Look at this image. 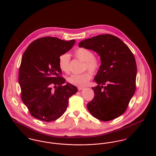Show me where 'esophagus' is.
I'll return each mask as SVG.
<instances>
[{"label":"esophagus","mask_w":156,"mask_h":156,"mask_svg":"<svg viewBox=\"0 0 156 156\" xmlns=\"http://www.w3.org/2000/svg\"><path fill=\"white\" fill-rule=\"evenodd\" d=\"M83 89H84V88H83V87H78V90H83Z\"/></svg>","instance_id":"esophagus-1"}]
</instances>
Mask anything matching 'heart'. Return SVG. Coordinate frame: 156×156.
Wrapping results in <instances>:
<instances>
[{
  "label": "heart",
  "mask_w": 156,
  "mask_h": 156,
  "mask_svg": "<svg viewBox=\"0 0 156 156\" xmlns=\"http://www.w3.org/2000/svg\"><path fill=\"white\" fill-rule=\"evenodd\" d=\"M74 56L84 62V70L89 69L92 73L99 70L101 67L100 59L95 56L94 53L89 49L83 47L77 48L73 53ZM70 56L68 53H64L59 56L58 59L59 67L61 70L66 73L69 71ZM90 71H87L80 74H73L68 79L69 83L77 87H85L88 84L92 77Z\"/></svg>",
  "instance_id": "heart-1"
}]
</instances>
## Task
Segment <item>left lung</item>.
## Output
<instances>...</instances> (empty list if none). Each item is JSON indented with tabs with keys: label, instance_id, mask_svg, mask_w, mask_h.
<instances>
[{
	"label": "left lung",
	"instance_id": "8db88e82",
	"mask_svg": "<svg viewBox=\"0 0 156 156\" xmlns=\"http://www.w3.org/2000/svg\"><path fill=\"white\" fill-rule=\"evenodd\" d=\"M79 46L95 51L101 58L94 78L98 85L92 88L94 97L87 105L88 111L102 121L115 119L126 112L136 90L137 67L133 53L111 34L84 40Z\"/></svg>",
	"mask_w": 156,
	"mask_h": 156
}]
</instances>
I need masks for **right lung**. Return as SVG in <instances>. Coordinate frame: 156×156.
Instances as JSON below:
<instances>
[{
	"instance_id": "add662e5",
	"label": "right lung",
	"mask_w": 156,
	"mask_h": 156,
	"mask_svg": "<svg viewBox=\"0 0 156 156\" xmlns=\"http://www.w3.org/2000/svg\"><path fill=\"white\" fill-rule=\"evenodd\" d=\"M75 42L45 37L34 41L24 52L19 74L21 98L34 118L45 122L57 119L66 111L69 98L77 92L76 87L64 85L58 64L59 56Z\"/></svg>"
}]
</instances>
